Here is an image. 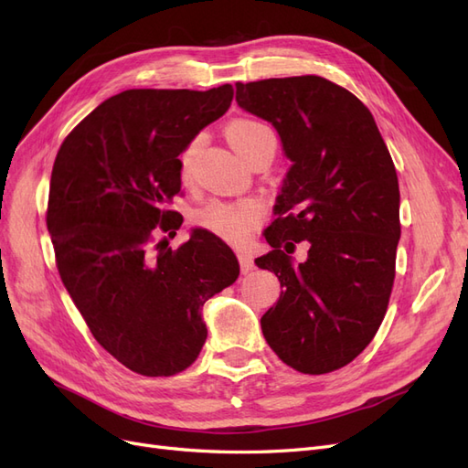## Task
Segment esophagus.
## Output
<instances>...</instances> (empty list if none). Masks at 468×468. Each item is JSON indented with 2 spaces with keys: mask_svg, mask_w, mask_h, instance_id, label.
Wrapping results in <instances>:
<instances>
[{
  "mask_svg": "<svg viewBox=\"0 0 468 468\" xmlns=\"http://www.w3.org/2000/svg\"><path fill=\"white\" fill-rule=\"evenodd\" d=\"M238 261H239V269H242V273L246 275V273H250V271H253V258L250 256L248 251H239L238 253Z\"/></svg>",
  "mask_w": 468,
  "mask_h": 468,
  "instance_id": "obj_1",
  "label": "esophagus"
}]
</instances>
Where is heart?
<instances>
[{"label":"heart","mask_w":468,"mask_h":468,"mask_svg":"<svg viewBox=\"0 0 468 468\" xmlns=\"http://www.w3.org/2000/svg\"><path fill=\"white\" fill-rule=\"evenodd\" d=\"M232 148L242 155L246 162L256 158L258 154L271 150L275 154V134L267 129L265 124L258 121L239 119L229 124L226 129ZM203 146V136H195L186 150L179 155L181 176L183 179H189L195 167V160L199 155ZM263 220V208L256 201H236V203H224V201H212L205 205L201 210H197L195 222L199 229L215 234L226 242L234 246H242L258 230V226Z\"/></svg>","instance_id":"heart-1"}]
</instances>
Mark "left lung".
<instances>
[{"label": "left lung", "mask_w": 468, "mask_h": 468, "mask_svg": "<svg viewBox=\"0 0 468 468\" xmlns=\"http://www.w3.org/2000/svg\"><path fill=\"white\" fill-rule=\"evenodd\" d=\"M236 101L275 126L292 164L265 230L273 250L256 260L282 287L261 316L263 335L296 371H335L371 344L387 314L400 239L388 148L371 111L320 76L236 83ZM303 239L309 258L292 264L286 253Z\"/></svg>", "instance_id": "left-lung-1"}]
</instances>
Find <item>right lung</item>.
<instances>
[{
	"label": "right lung",
	"instance_id": "1",
	"mask_svg": "<svg viewBox=\"0 0 468 468\" xmlns=\"http://www.w3.org/2000/svg\"><path fill=\"white\" fill-rule=\"evenodd\" d=\"M232 97L230 83L126 90L56 154L47 226L58 273L99 346L138 375L186 371L207 339L205 303L239 275L234 251L203 229L167 248L183 222L167 208L181 191L179 154Z\"/></svg>",
	"mask_w": 468,
	"mask_h": 468
}]
</instances>
